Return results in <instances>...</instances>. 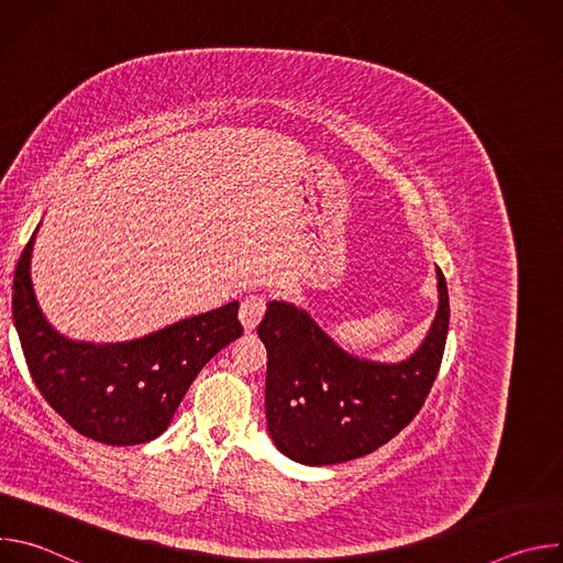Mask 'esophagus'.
<instances>
[{"label": "esophagus", "mask_w": 563, "mask_h": 563, "mask_svg": "<svg viewBox=\"0 0 563 563\" xmlns=\"http://www.w3.org/2000/svg\"><path fill=\"white\" fill-rule=\"evenodd\" d=\"M267 309V298L261 294H252L247 296L243 302H240V320H243V325L247 332L256 330V325L261 323V318L265 316Z\"/></svg>", "instance_id": "34e87169"}]
</instances>
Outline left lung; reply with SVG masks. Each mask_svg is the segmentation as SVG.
Here are the masks:
<instances>
[{
  "label": "left lung",
  "instance_id": "1",
  "mask_svg": "<svg viewBox=\"0 0 563 563\" xmlns=\"http://www.w3.org/2000/svg\"><path fill=\"white\" fill-rule=\"evenodd\" d=\"M439 311L423 345L404 363L361 361L343 352L307 311L272 300L258 325L267 347L265 410L276 448L305 465L365 456L423 408L439 374L450 328L441 269Z\"/></svg>",
  "mask_w": 563,
  "mask_h": 563
}]
</instances>
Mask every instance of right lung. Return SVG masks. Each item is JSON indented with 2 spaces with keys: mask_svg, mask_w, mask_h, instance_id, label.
<instances>
[{
  "mask_svg": "<svg viewBox=\"0 0 563 563\" xmlns=\"http://www.w3.org/2000/svg\"><path fill=\"white\" fill-rule=\"evenodd\" d=\"M26 243L13 278V320L31 378L79 434L135 445L163 434L198 372L243 334L238 302L191 316L131 343L93 345L59 336L40 311Z\"/></svg>",
  "mask_w": 563,
  "mask_h": 563,
  "instance_id": "1",
  "label": "right lung"
}]
</instances>
